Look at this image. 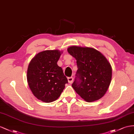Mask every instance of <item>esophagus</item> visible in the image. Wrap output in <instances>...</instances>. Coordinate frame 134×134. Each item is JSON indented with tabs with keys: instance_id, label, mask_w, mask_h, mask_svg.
<instances>
[{
	"instance_id": "esophagus-1",
	"label": "esophagus",
	"mask_w": 134,
	"mask_h": 134,
	"mask_svg": "<svg viewBox=\"0 0 134 134\" xmlns=\"http://www.w3.org/2000/svg\"><path fill=\"white\" fill-rule=\"evenodd\" d=\"M68 81L70 83H71L72 82L74 81V78L72 77H68Z\"/></svg>"
}]
</instances>
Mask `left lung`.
Masks as SVG:
<instances>
[{
    "label": "left lung",
    "mask_w": 134,
    "mask_h": 134,
    "mask_svg": "<svg viewBox=\"0 0 134 134\" xmlns=\"http://www.w3.org/2000/svg\"><path fill=\"white\" fill-rule=\"evenodd\" d=\"M75 58L78 70L72 86L87 102L102 98L112 79V67L100 52L88 47L72 46L67 49Z\"/></svg>",
    "instance_id": "8db88e82"
}]
</instances>
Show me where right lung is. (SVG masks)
<instances>
[{
    "instance_id": "right-lung-1",
    "label": "right lung",
    "mask_w": 134,
    "mask_h": 134,
    "mask_svg": "<svg viewBox=\"0 0 134 134\" xmlns=\"http://www.w3.org/2000/svg\"><path fill=\"white\" fill-rule=\"evenodd\" d=\"M60 54L58 50L41 52L34 57L29 65V86L34 96L44 102L57 100L68 83L62 68L57 65Z\"/></svg>"
}]
</instances>
